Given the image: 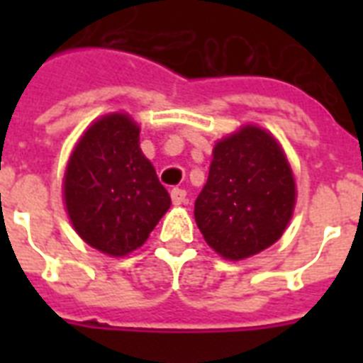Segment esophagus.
I'll return each instance as SVG.
<instances>
[{"label": "esophagus", "mask_w": 363, "mask_h": 363, "mask_svg": "<svg viewBox=\"0 0 363 363\" xmlns=\"http://www.w3.org/2000/svg\"><path fill=\"white\" fill-rule=\"evenodd\" d=\"M171 201H173V205H182L186 201V192L182 188H173L171 190Z\"/></svg>", "instance_id": "obj_1"}]
</instances>
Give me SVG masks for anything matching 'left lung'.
<instances>
[{"mask_svg":"<svg viewBox=\"0 0 363 363\" xmlns=\"http://www.w3.org/2000/svg\"><path fill=\"white\" fill-rule=\"evenodd\" d=\"M298 199L286 152L271 131L245 124L213 147L196 224L224 259H247L282 238Z\"/></svg>","mask_w":363,"mask_h":363,"instance_id":"left-lung-1","label":"left lung"}]
</instances>
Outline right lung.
I'll return each instance as SVG.
<instances>
[{
	"instance_id": "add662e5",
	"label": "right lung",
	"mask_w": 363,
	"mask_h": 363,
	"mask_svg": "<svg viewBox=\"0 0 363 363\" xmlns=\"http://www.w3.org/2000/svg\"><path fill=\"white\" fill-rule=\"evenodd\" d=\"M139 124L124 111L96 118L65 165L62 194L77 235L122 258L145 245L171 198L139 147Z\"/></svg>"
}]
</instances>
